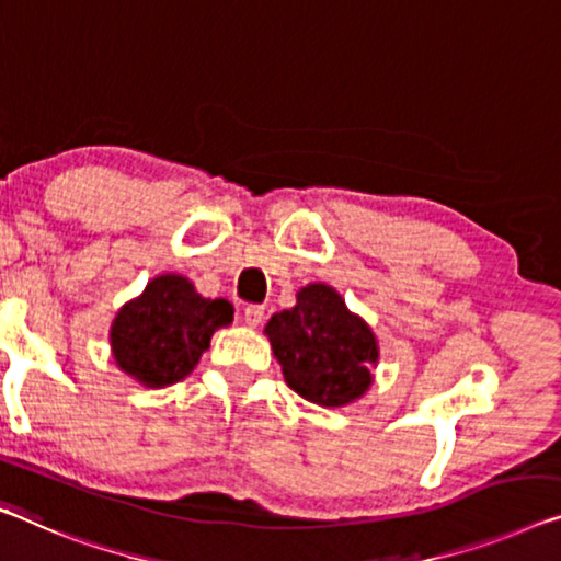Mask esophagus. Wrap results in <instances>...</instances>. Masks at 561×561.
<instances>
[{"label": "esophagus", "mask_w": 561, "mask_h": 561, "mask_svg": "<svg viewBox=\"0 0 561 561\" xmlns=\"http://www.w3.org/2000/svg\"><path fill=\"white\" fill-rule=\"evenodd\" d=\"M245 323L251 325V329H257V325L263 323V318H265V308L261 306V304H251V306H245Z\"/></svg>", "instance_id": "1"}]
</instances>
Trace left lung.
<instances>
[{"mask_svg":"<svg viewBox=\"0 0 561 561\" xmlns=\"http://www.w3.org/2000/svg\"><path fill=\"white\" fill-rule=\"evenodd\" d=\"M265 333L286 383L318 407H346L370 386L376 335L331 286H306L296 306L271 318Z\"/></svg>","mask_w":561,"mask_h":561,"instance_id":"left-lung-1","label":"left lung"}]
</instances>
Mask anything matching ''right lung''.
Returning <instances> with one entry per match:
<instances>
[{
  "label": "right lung",
  "mask_w": 561,
  "mask_h": 561,
  "mask_svg": "<svg viewBox=\"0 0 561 561\" xmlns=\"http://www.w3.org/2000/svg\"><path fill=\"white\" fill-rule=\"evenodd\" d=\"M230 323L226 298H203L183 275H160L119 308L110 331L112 356L142 386L162 389L191 374L215 329Z\"/></svg>",
  "instance_id": "1"
}]
</instances>
